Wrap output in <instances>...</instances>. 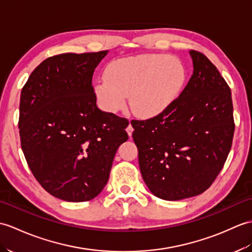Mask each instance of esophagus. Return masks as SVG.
I'll use <instances>...</instances> for the list:
<instances>
[{"label":"esophagus","mask_w":252,"mask_h":252,"mask_svg":"<svg viewBox=\"0 0 252 252\" xmlns=\"http://www.w3.org/2000/svg\"><path fill=\"white\" fill-rule=\"evenodd\" d=\"M133 131H134V128H133V126H131V125H128L127 126V127H126V132H127V134H128V136H132V133H133Z\"/></svg>","instance_id":"esophagus-1"}]
</instances>
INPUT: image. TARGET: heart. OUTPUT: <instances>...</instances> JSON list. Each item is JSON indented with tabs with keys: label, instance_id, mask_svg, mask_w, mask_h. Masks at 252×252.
<instances>
[{
	"label": "heart",
	"instance_id": "obj_1",
	"mask_svg": "<svg viewBox=\"0 0 252 252\" xmlns=\"http://www.w3.org/2000/svg\"><path fill=\"white\" fill-rule=\"evenodd\" d=\"M187 83V69L177 58L146 54L110 63L105 78L94 84L101 106L117 113L130 96L134 114L151 117L164 112L176 101Z\"/></svg>",
	"mask_w": 252,
	"mask_h": 252
}]
</instances>
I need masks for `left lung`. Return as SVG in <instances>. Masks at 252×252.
<instances>
[{"instance_id":"obj_1","label":"left lung","mask_w":252,"mask_h":252,"mask_svg":"<svg viewBox=\"0 0 252 252\" xmlns=\"http://www.w3.org/2000/svg\"><path fill=\"white\" fill-rule=\"evenodd\" d=\"M193 74L179 97L147 120H132L145 184L158 197L201 194L217 178L232 147L231 89L202 52L190 50Z\"/></svg>"}]
</instances>
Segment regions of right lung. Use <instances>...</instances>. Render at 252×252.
I'll return each mask as SVG.
<instances>
[{
	"mask_svg": "<svg viewBox=\"0 0 252 252\" xmlns=\"http://www.w3.org/2000/svg\"><path fill=\"white\" fill-rule=\"evenodd\" d=\"M107 52L50 57L21 90L23 155L40 186L63 201L86 202L98 195L117 149L128 138V121L96 106L92 76Z\"/></svg>",
	"mask_w": 252,
	"mask_h": 252,
	"instance_id": "right-lung-1",
	"label": "right lung"
}]
</instances>
